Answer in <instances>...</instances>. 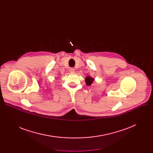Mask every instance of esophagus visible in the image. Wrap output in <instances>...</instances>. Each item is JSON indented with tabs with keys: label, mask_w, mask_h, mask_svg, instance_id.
<instances>
[{
	"label": "esophagus",
	"mask_w": 153,
	"mask_h": 153,
	"mask_svg": "<svg viewBox=\"0 0 153 153\" xmlns=\"http://www.w3.org/2000/svg\"><path fill=\"white\" fill-rule=\"evenodd\" d=\"M69 71H70V72H73V73H74V72H75V69H74V68H70Z\"/></svg>",
	"instance_id": "1"
}]
</instances>
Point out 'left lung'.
Returning a JSON list of instances; mask_svg holds the SVG:
<instances>
[{"instance_id":"1","label":"left lung","mask_w":153,"mask_h":153,"mask_svg":"<svg viewBox=\"0 0 153 153\" xmlns=\"http://www.w3.org/2000/svg\"><path fill=\"white\" fill-rule=\"evenodd\" d=\"M94 81V78L92 77L91 76H87L85 79V82L86 83V85H91L92 82Z\"/></svg>"}]
</instances>
